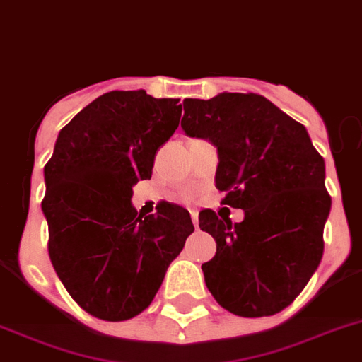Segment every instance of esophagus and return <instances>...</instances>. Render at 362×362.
<instances>
[{
  "mask_svg": "<svg viewBox=\"0 0 362 362\" xmlns=\"http://www.w3.org/2000/svg\"><path fill=\"white\" fill-rule=\"evenodd\" d=\"M190 216H192V223H194V227L197 228V225H199V214H197V211H192V212H190Z\"/></svg>",
  "mask_w": 362,
  "mask_h": 362,
  "instance_id": "obj_1",
  "label": "esophagus"
}]
</instances>
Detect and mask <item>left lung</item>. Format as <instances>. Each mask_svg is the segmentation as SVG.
<instances>
[{
    "label": "left lung",
    "instance_id": "left-lung-1",
    "mask_svg": "<svg viewBox=\"0 0 362 362\" xmlns=\"http://www.w3.org/2000/svg\"><path fill=\"white\" fill-rule=\"evenodd\" d=\"M185 134L218 148L216 187L225 205L245 212L242 223L199 212V227L216 240L202 265L209 291L240 317H269L291 304L324 252L332 197L324 159L300 122L255 93L187 98Z\"/></svg>",
    "mask_w": 362,
    "mask_h": 362
}]
</instances>
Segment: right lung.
<instances>
[{"label":"right lung","mask_w":362,"mask_h":362,"mask_svg":"<svg viewBox=\"0 0 362 362\" xmlns=\"http://www.w3.org/2000/svg\"><path fill=\"white\" fill-rule=\"evenodd\" d=\"M177 98L110 91L58 134L43 168L49 256L73 300L102 320H128L151 304L168 265L194 233L174 203L144 216L134 185L150 179L159 146L179 126Z\"/></svg>","instance_id":"add662e5"}]
</instances>
